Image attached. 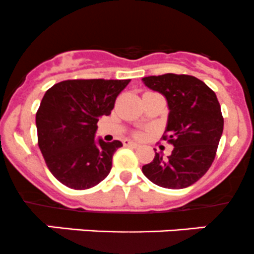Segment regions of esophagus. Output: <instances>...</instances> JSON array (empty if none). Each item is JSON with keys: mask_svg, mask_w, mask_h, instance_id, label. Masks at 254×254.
Masks as SVG:
<instances>
[{"mask_svg": "<svg viewBox=\"0 0 254 254\" xmlns=\"http://www.w3.org/2000/svg\"><path fill=\"white\" fill-rule=\"evenodd\" d=\"M124 145H125V147H133V148L138 147L137 143L132 142V140H129V139H125L124 140Z\"/></svg>", "mask_w": 254, "mask_h": 254, "instance_id": "34e87169", "label": "esophagus"}]
</instances>
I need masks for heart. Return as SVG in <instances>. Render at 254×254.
<instances>
[{
  "instance_id": "obj_1",
  "label": "heart",
  "mask_w": 254,
  "mask_h": 254,
  "mask_svg": "<svg viewBox=\"0 0 254 254\" xmlns=\"http://www.w3.org/2000/svg\"><path fill=\"white\" fill-rule=\"evenodd\" d=\"M135 135H137V137H142V133L137 132V133H135Z\"/></svg>"
}]
</instances>
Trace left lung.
<instances>
[{
    "label": "left lung",
    "mask_w": 254,
    "mask_h": 254,
    "mask_svg": "<svg viewBox=\"0 0 254 254\" xmlns=\"http://www.w3.org/2000/svg\"><path fill=\"white\" fill-rule=\"evenodd\" d=\"M145 86L167 99L169 115L163 140L174 145L172 154L155 153L142 172L155 185L184 189L196 183L211 167L223 130L216 94L191 75L164 74L143 77Z\"/></svg>",
    "instance_id": "1"
}]
</instances>
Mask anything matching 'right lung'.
<instances>
[{
    "label": "right lung",
    "instance_id": "obj_1",
    "mask_svg": "<svg viewBox=\"0 0 254 254\" xmlns=\"http://www.w3.org/2000/svg\"><path fill=\"white\" fill-rule=\"evenodd\" d=\"M130 80L77 79L53 85L36 115L38 145L48 169L70 189L101 183L112 168L120 140H95L97 122L109 116Z\"/></svg>",
    "mask_w": 254,
    "mask_h": 254
}]
</instances>
